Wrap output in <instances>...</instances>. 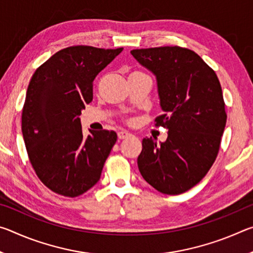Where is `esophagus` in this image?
Returning a JSON list of instances; mask_svg holds the SVG:
<instances>
[{"instance_id": "obj_1", "label": "esophagus", "mask_w": 253, "mask_h": 253, "mask_svg": "<svg viewBox=\"0 0 253 253\" xmlns=\"http://www.w3.org/2000/svg\"><path fill=\"white\" fill-rule=\"evenodd\" d=\"M131 134L130 132H128L127 130H119L118 131V138L119 139H125L128 138V137H130Z\"/></svg>"}]
</instances>
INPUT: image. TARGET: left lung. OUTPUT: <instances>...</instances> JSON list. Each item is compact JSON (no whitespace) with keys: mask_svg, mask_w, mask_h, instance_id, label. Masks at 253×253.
<instances>
[{"mask_svg":"<svg viewBox=\"0 0 253 253\" xmlns=\"http://www.w3.org/2000/svg\"><path fill=\"white\" fill-rule=\"evenodd\" d=\"M130 53L156 76L164 114L155 118V126L169 129L161 145L152 137L143 139L139 172L161 193H184L207 175L219 153L226 123L220 81L198 53L182 46Z\"/></svg>","mask_w":253,"mask_h":253,"instance_id":"obj_1","label":"left lung"}]
</instances>
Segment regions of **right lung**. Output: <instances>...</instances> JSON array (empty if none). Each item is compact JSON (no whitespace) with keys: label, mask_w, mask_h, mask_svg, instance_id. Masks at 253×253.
Returning <instances> with one entry per match:
<instances>
[{"label":"right lung","mask_w":253,"mask_h":253,"mask_svg":"<svg viewBox=\"0 0 253 253\" xmlns=\"http://www.w3.org/2000/svg\"><path fill=\"white\" fill-rule=\"evenodd\" d=\"M122 51L68 46L32 76L22 108L23 139L34 172L54 193L77 198L99 181L117 134L90 130L85 138L79 116L92 100L93 79Z\"/></svg>","instance_id":"obj_1"}]
</instances>
